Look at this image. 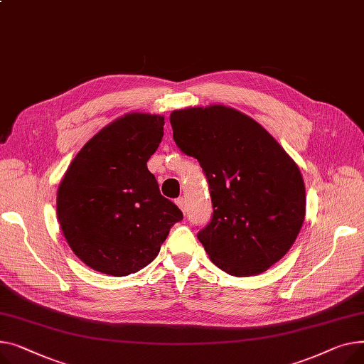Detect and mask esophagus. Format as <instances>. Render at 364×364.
Listing matches in <instances>:
<instances>
[{"label":"esophagus","instance_id":"34e87169","mask_svg":"<svg viewBox=\"0 0 364 364\" xmlns=\"http://www.w3.org/2000/svg\"><path fill=\"white\" fill-rule=\"evenodd\" d=\"M176 204H178V207L185 213L186 211V200L183 198V197H181V198H178L176 200Z\"/></svg>","mask_w":364,"mask_h":364}]
</instances>
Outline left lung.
I'll return each mask as SVG.
<instances>
[{"instance_id": "1", "label": "left lung", "mask_w": 364, "mask_h": 364, "mask_svg": "<svg viewBox=\"0 0 364 364\" xmlns=\"http://www.w3.org/2000/svg\"><path fill=\"white\" fill-rule=\"evenodd\" d=\"M173 139L208 181L210 223L198 232L210 260L238 277L259 274L289 251L306 216L300 168L266 129L225 105L170 114Z\"/></svg>"}]
</instances>
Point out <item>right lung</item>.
I'll return each mask as SVG.
<instances>
[{
  "label": "right lung",
  "mask_w": 364,
  "mask_h": 364,
  "mask_svg": "<svg viewBox=\"0 0 364 364\" xmlns=\"http://www.w3.org/2000/svg\"><path fill=\"white\" fill-rule=\"evenodd\" d=\"M163 126L159 114L119 117L83 145L60 182L57 218L64 238L97 272L126 276L144 269L183 219L146 167Z\"/></svg>",
  "instance_id": "obj_1"
}]
</instances>
